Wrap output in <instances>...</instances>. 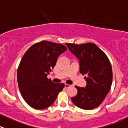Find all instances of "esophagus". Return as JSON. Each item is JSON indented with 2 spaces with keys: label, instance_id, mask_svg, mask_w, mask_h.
<instances>
[{
  "label": "esophagus",
  "instance_id": "34e87169",
  "mask_svg": "<svg viewBox=\"0 0 128 128\" xmlns=\"http://www.w3.org/2000/svg\"><path fill=\"white\" fill-rule=\"evenodd\" d=\"M71 86V85H70V84H65V88H69V87Z\"/></svg>",
  "mask_w": 128,
  "mask_h": 128
}]
</instances>
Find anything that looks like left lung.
<instances>
[{"label":"left lung","instance_id":"8db88e82","mask_svg":"<svg viewBox=\"0 0 128 128\" xmlns=\"http://www.w3.org/2000/svg\"><path fill=\"white\" fill-rule=\"evenodd\" d=\"M70 51L80 62V73L85 75L86 88L76 86L78 94L71 98L73 103L83 110L98 107L111 89L112 70L106 54L94 43H66Z\"/></svg>","mask_w":128,"mask_h":128}]
</instances>
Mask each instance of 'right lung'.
<instances>
[{"label":"right lung","mask_w":128,"mask_h":128,"mask_svg":"<svg viewBox=\"0 0 128 128\" xmlns=\"http://www.w3.org/2000/svg\"><path fill=\"white\" fill-rule=\"evenodd\" d=\"M67 49L62 44L42 40L24 54L17 69V82L22 98L30 107L47 108L64 88L63 83L52 82L48 74L56 66L58 57Z\"/></svg>","instance_id":"1"}]
</instances>
